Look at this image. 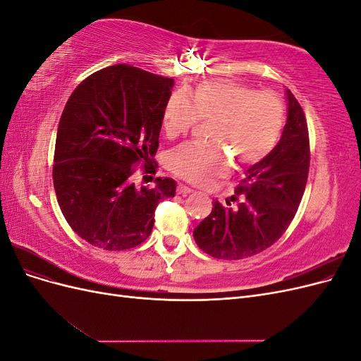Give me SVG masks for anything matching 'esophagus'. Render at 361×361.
Masks as SVG:
<instances>
[{
  "label": "esophagus",
  "mask_w": 361,
  "mask_h": 361,
  "mask_svg": "<svg viewBox=\"0 0 361 361\" xmlns=\"http://www.w3.org/2000/svg\"><path fill=\"white\" fill-rule=\"evenodd\" d=\"M178 192H179L180 195H187V194L192 192V190H191L190 187H187V185L179 183V185H178Z\"/></svg>",
  "instance_id": "34e87169"
}]
</instances>
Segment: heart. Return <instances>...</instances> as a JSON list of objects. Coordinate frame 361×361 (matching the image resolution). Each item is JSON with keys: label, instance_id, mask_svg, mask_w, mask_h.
<instances>
[{"label": "heart", "instance_id": "1", "mask_svg": "<svg viewBox=\"0 0 361 361\" xmlns=\"http://www.w3.org/2000/svg\"><path fill=\"white\" fill-rule=\"evenodd\" d=\"M200 118L212 120L207 130L211 143L179 146L167 158L169 169L192 183L226 173L227 154L238 166H251L268 157L280 140L285 108L276 93L255 92L233 81H204L195 87L191 99L183 93L170 97L162 117L164 133L176 138Z\"/></svg>", "mask_w": 361, "mask_h": 361}]
</instances>
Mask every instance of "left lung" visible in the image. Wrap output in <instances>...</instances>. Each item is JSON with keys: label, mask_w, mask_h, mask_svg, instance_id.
Returning <instances> with one entry per match:
<instances>
[{"label": "left lung", "mask_w": 361, "mask_h": 361, "mask_svg": "<svg viewBox=\"0 0 361 361\" xmlns=\"http://www.w3.org/2000/svg\"><path fill=\"white\" fill-rule=\"evenodd\" d=\"M288 118L271 154L253 164L226 207L216 199L211 214L194 228L197 245L212 257L239 260L267 250L286 232L302 199L310 166L304 111L286 89Z\"/></svg>", "instance_id": "8db88e82"}]
</instances>
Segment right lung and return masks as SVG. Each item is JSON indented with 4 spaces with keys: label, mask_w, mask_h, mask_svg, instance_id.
<instances>
[{
    "label": "right lung",
    "mask_w": 361,
    "mask_h": 361,
    "mask_svg": "<svg viewBox=\"0 0 361 361\" xmlns=\"http://www.w3.org/2000/svg\"><path fill=\"white\" fill-rule=\"evenodd\" d=\"M174 81L128 64L94 72L64 106L54 155V188L73 232L110 251L145 243L161 200L174 197L176 182L155 178L138 187L134 167L155 173L154 157Z\"/></svg>",
    "instance_id": "add662e5"
}]
</instances>
